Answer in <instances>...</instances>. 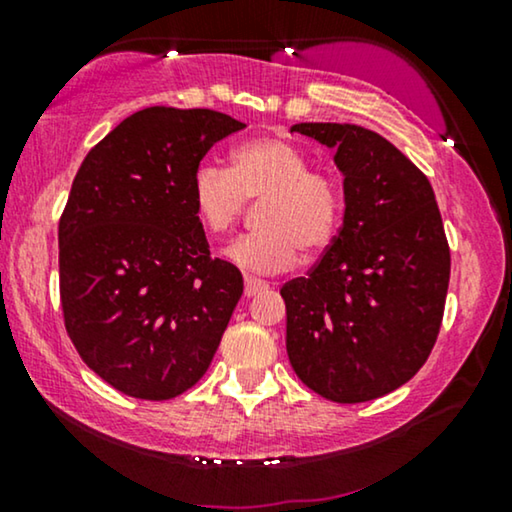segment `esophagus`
Masks as SVG:
<instances>
[{
	"label": "esophagus",
	"instance_id": "esophagus-1",
	"mask_svg": "<svg viewBox=\"0 0 512 512\" xmlns=\"http://www.w3.org/2000/svg\"><path fill=\"white\" fill-rule=\"evenodd\" d=\"M265 289H268V284L261 282V279H256V277H244V296H247V298H254L256 293H261V291H265Z\"/></svg>",
	"mask_w": 512,
	"mask_h": 512
}]
</instances>
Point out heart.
Masks as SVG:
<instances>
[{
	"label": "heart",
	"mask_w": 512,
	"mask_h": 512,
	"mask_svg": "<svg viewBox=\"0 0 512 512\" xmlns=\"http://www.w3.org/2000/svg\"><path fill=\"white\" fill-rule=\"evenodd\" d=\"M310 158L282 137H256L237 146L230 170L200 163L191 177V202L205 230L221 235L249 202H261L263 230L228 244L226 258L240 270L270 275L289 270L300 249L317 256L338 235L345 195L338 179L310 170Z\"/></svg>",
	"instance_id": "1"
}]
</instances>
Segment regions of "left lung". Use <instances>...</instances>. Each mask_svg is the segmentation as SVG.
<instances>
[{
    "instance_id": "1",
    "label": "left lung",
    "mask_w": 512,
    "mask_h": 512,
    "mask_svg": "<svg viewBox=\"0 0 512 512\" xmlns=\"http://www.w3.org/2000/svg\"><path fill=\"white\" fill-rule=\"evenodd\" d=\"M335 151L345 219L307 277L282 286L286 354L335 403H363L415 377L436 345L450 247L429 179L373 130L298 123Z\"/></svg>"
}]
</instances>
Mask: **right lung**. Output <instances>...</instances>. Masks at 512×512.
Listing matches in <instances>:
<instances>
[{
	"mask_svg": "<svg viewBox=\"0 0 512 512\" xmlns=\"http://www.w3.org/2000/svg\"><path fill=\"white\" fill-rule=\"evenodd\" d=\"M244 128L212 109L149 107L76 172L58 228L62 314L86 366L121 394L167 401L214 359L244 284L209 254L191 177Z\"/></svg>",
	"mask_w": 512,
	"mask_h": 512,
	"instance_id": "1",
	"label": "right lung"
}]
</instances>
